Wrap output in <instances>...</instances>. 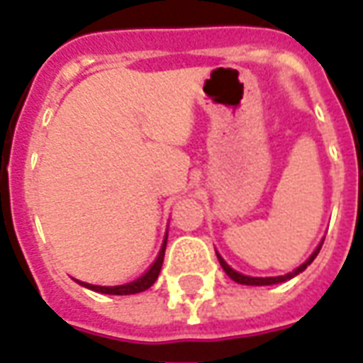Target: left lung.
Here are the masks:
<instances>
[{
	"label": "left lung",
	"mask_w": 363,
	"mask_h": 363,
	"mask_svg": "<svg viewBox=\"0 0 363 363\" xmlns=\"http://www.w3.org/2000/svg\"><path fill=\"white\" fill-rule=\"evenodd\" d=\"M323 245V243H321ZM321 245L317 247L313 253H311V257L303 263V265H300L296 271L288 272V274H284V277H267V279H255V277H245V274H240V272H236L234 269H230L226 263H224V259L218 255V261H220L222 269H224V272L228 274L230 279L236 280V282H240V284H247V286H267V284H279V282H284V280H290L292 277H296V274H300L301 271H306L308 269V265H311V261L317 257V253H319V250H321Z\"/></svg>",
	"instance_id": "8db88e82"
}]
</instances>
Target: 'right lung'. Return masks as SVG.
<instances>
[{
  "instance_id": "obj_1",
  "label": "right lung",
  "mask_w": 363,
  "mask_h": 363,
  "mask_svg": "<svg viewBox=\"0 0 363 363\" xmlns=\"http://www.w3.org/2000/svg\"><path fill=\"white\" fill-rule=\"evenodd\" d=\"M168 238V236H166ZM164 251H166V240L162 243V250L158 253L156 261L150 265V269L145 274H141L139 279L133 280V282H127V284H120V286H98V284H89V282H81L84 288L89 290H94V292H102V294H113V296H127V294H139L143 290H147L156 282L158 274H160V269H162V261H164Z\"/></svg>"
}]
</instances>
